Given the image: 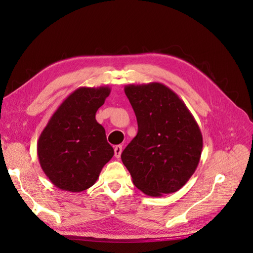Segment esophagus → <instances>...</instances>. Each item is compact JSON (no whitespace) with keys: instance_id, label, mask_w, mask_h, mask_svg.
Instances as JSON below:
<instances>
[{"instance_id":"34e87169","label":"esophagus","mask_w":253,"mask_h":253,"mask_svg":"<svg viewBox=\"0 0 253 253\" xmlns=\"http://www.w3.org/2000/svg\"><path fill=\"white\" fill-rule=\"evenodd\" d=\"M114 152H115V157L116 158H119L122 155V152H123V147L121 146V145H117V146H115L114 148Z\"/></svg>"}]
</instances>
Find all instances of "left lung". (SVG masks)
Returning <instances> with one entry per match:
<instances>
[{"label":"left lung","mask_w":253,"mask_h":253,"mask_svg":"<svg viewBox=\"0 0 253 253\" xmlns=\"http://www.w3.org/2000/svg\"><path fill=\"white\" fill-rule=\"evenodd\" d=\"M138 131L122 153L134 185L148 196L178 191L194 174L202 132L186 105L160 83L127 84Z\"/></svg>","instance_id":"8db88e82"}]
</instances>
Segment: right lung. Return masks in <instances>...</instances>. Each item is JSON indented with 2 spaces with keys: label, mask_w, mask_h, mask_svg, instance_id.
<instances>
[{
  "label": "right lung",
  "mask_w": 253,
  "mask_h": 253,
  "mask_svg": "<svg viewBox=\"0 0 253 253\" xmlns=\"http://www.w3.org/2000/svg\"><path fill=\"white\" fill-rule=\"evenodd\" d=\"M110 88L80 87L58 107L38 140L41 169L62 191L83 192L99 177L114 156L105 128L96 113L109 96Z\"/></svg>",
  "instance_id": "add662e5"
}]
</instances>
